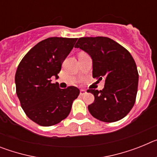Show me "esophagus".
<instances>
[{"instance_id": "34e87169", "label": "esophagus", "mask_w": 157, "mask_h": 157, "mask_svg": "<svg viewBox=\"0 0 157 157\" xmlns=\"http://www.w3.org/2000/svg\"><path fill=\"white\" fill-rule=\"evenodd\" d=\"M86 94V91L85 90H80V95L81 96L85 95Z\"/></svg>"}]
</instances>
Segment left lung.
Masks as SVG:
<instances>
[{
    "mask_svg": "<svg viewBox=\"0 0 157 157\" xmlns=\"http://www.w3.org/2000/svg\"><path fill=\"white\" fill-rule=\"evenodd\" d=\"M90 55L93 77L103 79L102 90H88L94 96L88 106L94 117L106 123L120 120L135 103L138 72L130 52L119 43L106 37H80L75 45Z\"/></svg>",
    "mask_w": 157,
    "mask_h": 157,
    "instance_id": "left-lung-1",
    "label": "left lung"
}]
</instances>
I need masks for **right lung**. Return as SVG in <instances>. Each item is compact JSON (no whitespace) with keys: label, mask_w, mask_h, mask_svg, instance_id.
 <instances>
[{"label":"right lung","mask_w":157,"mask_h":157,"mask_svg":"<svg viewBox=\"0 0 157 157\" xmlns=\"http://www.w3.org/2000/svg\"><path fill=\"white\" fill-rule=\"evenodd\" d=\"M77 38L48 37L25 55L15 76L16 94L29 119L44 127L57 124L68 116L72 103L79 95L75 86L60 89L51 78L61 70L62 63Z\"/></svg>","instance_id":"1"}]
</instances>
